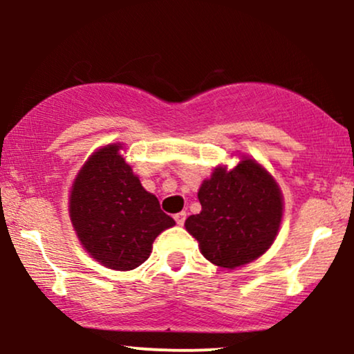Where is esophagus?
Masks as SVG:
<instances>
[{"instance_id": "obj_1", "label": "esophagus", "mask_w": 354, "mask_h": 354, "mask_svg": "<svg viewBox=\"0 0 354 354\" xmlns=\"http://www.w3.org/2000/svg\"><path fill=\"white\" fill-rule=\"evenodd\" d=\"M174 221H176L180 226L185 225V221H186V213H185V211H181V213L174 214Z\"/></svg>"}]
</instances>
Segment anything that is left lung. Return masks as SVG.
Wrapping results in <instances>:
<instances>
[{"instance_id": "left-lung-1", "label": "left lung", "mask_w": 354, "mask_h": 354, "mask_svg": "<svg viewBox=\"0 0 354 354\" xmlns=\"http://www.w3.org/2000/svg\"><path fill=\"white\" fill-rule=\"evenodd\" d=\"M201 211L185 228L201 254L223 270H236L265 254L281 226L283 193L268 169L241 154L238 165H218L198 189Z\"/></svg>"}]
</instances>
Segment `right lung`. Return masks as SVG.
<instances>
[{
	"instance_id": "right-lung-1",
	"label": "right lung",
	"mask_w": 354,
	"mask_h": 354,
	"mask_svg": "<svg viewBox=\"0 0 354 354\" xmlns=\"http://www.w3.org/2000/svg\"><path fill=\"white\" fill-rule=\"evenodd\" d=\"M123 143L101 146L81 166L70 189V219L84 251L103 266L129 271L143 265L158 234L174 226L146 191Z\"/></svg>"
}]
</instances>
